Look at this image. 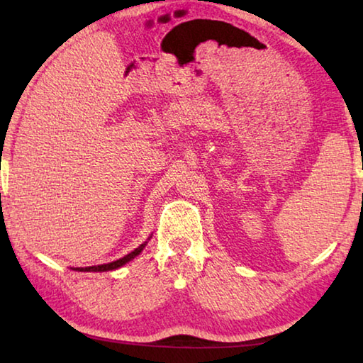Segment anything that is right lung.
<instances>
[{
	"label": "right lung",
	"mask_w": 363,
	"mask_h": 363,
	"mask_svg": "<svg viewBox=\"0 0 363 363\" xmlns=\"http://www.w3.org/2000/svg\"><path fill=\"white\" fill-rule=\"evenodd\" d=\"M145 245H147V242L140 245V247H138V248L134 250V251H131L130 255L123 256V257H120V259H116V261H113V262L101 264V266L77 267L75 270H78V272H107V270H115V269H118V267H121V266H125V264H126V262H130L131 259H134V257H136V256L140 253V251H143V250L145 248Z\"/></svg>",
	"instance_id": "right-lung-1"
}]
</instances>
